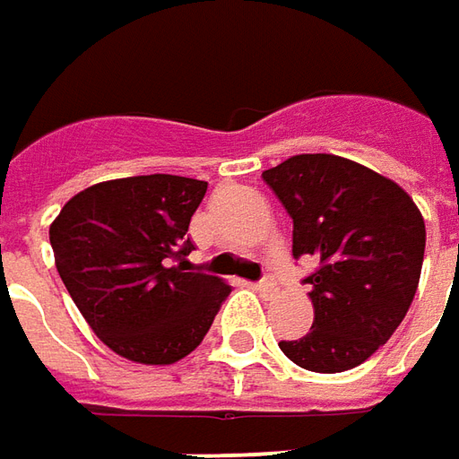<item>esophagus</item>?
Wrapping results in <instances>:
<instances>
[{
  "label": "esophagus",
  "mask_w": 459,
  "mask_h": 459,
  "mask_svg": "<svg viewBox=\"0 0 459 459\" xmlns=\"http://www.w3.org/2000/svg\"><path fill=\"white\" fill-rule=\"evenodd\" d=\"M255 290L263 295H275L278 293V282H275V278H273V275H265V278L255 285Z\"/></svg>",
  "instance_id": "esophagus-1"
}]
</instances>
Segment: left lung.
Masks as SVG:
<instances>
[{
  "mask_svg": "<svg viewBox=\"0 0 459 459\" xmlns=\"http://www.w3.org/2000/svg\"><path fill=\"white\" fill-rule=\"evenodd\" d=\"M293 220V257L318 260L313 325L280 341L300 368L338 374L364 364L404 321L424 260V220L399 184L333 153H298L263 171Z\"/></svg>",
  "mask_w": 459,
  "mask_h": 459,
  "instance_id": "obj_1",
  "label": "left lung"
}]
</instances>
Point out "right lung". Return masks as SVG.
<instances>
[{"instance_id":"1","label":"right lung","mask_w":459,"mask_h":459,"mask_svg":"<svg viewBox=\"0 0 459 459\" xmlns=\"http://www.w3.org/2000/svg\"><path fill=\"white\" fill-rule=\"evenodd\" d=\"M207 181L149 174L75 194L50 224L55 265L93 333L128 361L164 366L207 336L230 285L194 273L189 222Z\"/></svg>"}]
</instances>
